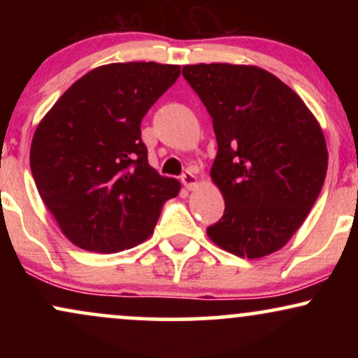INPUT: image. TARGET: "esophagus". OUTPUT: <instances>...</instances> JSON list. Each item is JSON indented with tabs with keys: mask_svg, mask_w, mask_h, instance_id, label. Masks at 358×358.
Segmentation results:
<instances>
[{
	"mask_svg": "<svg viewBox=\"0 0 358 358\" xmlns=\"http://www.w3.org/2000/svg\"><path fill=\"white\" fill-rule=\"evenodd\" d=\"M182 183L188 188V190H195V188L199 187V180H196V176L193 175L192 171H187V173L182 175Z\"/></svg>",
	"mask_w": 358,
	"mask_h": 358,
	"instance_id": "obj_1",
	"label": "esophagus"
}]
</instances>
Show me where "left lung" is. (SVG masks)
I'll use <instances>...</instances> for the list:
<instances>
[{
  "label": "left lung",
  "mask_w": 358,
  "mask_h": 358,
  "mask_svg": "<svg viewBox=\"0 0 358 358\" xmlns=\"http://www.w3.org/2000/svg\"><path fill=\"white\" fill-rule=\"evenodd\" d=\"M183 77L212 116L219 146L210 178L225 210L208 239L239 257L276 252L306 220L327 176L318 119L257 65H183Z\"/></svg>",
  "instance_id": "left-lung-1"
}]
</instances>
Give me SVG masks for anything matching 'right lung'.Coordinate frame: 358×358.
Returning a JSON list of instances; mask_svg holds the SVG:
<instances>
[{"mask_svg": "<svg viewBox=\"0 0 358 358\" xmlns=\"http://www.w3.org/2000/svg\"><path fill=\"white\" fill-rule=\"evenodd\" d=\"M180 65L108 64L80 77L36 126L30 168L62 234L90 252H119L155 231L178 180L148 163L141 121Z\"/></svg>", "mask_w": 358, "mask_h": 358, "instance_id": "right-lung-1", "label": "right lung"}]
</instances>
